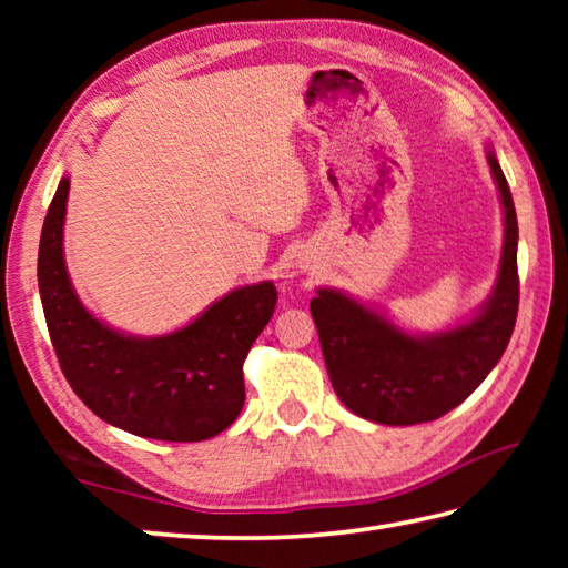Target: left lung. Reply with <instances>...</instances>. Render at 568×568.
<instances>
[{
  "label": "left lung",
  "instance_id": "8db88e82",
  "mask_svg": "<svg viewBox=\"0 0 568 568\" xmlns=\"http://www.w3.org/2000/svg\"><path fill=\"white\" fill-rule=\"evenodd\" d=\"M504 210V247L486 303L470 318L436 333H410L386 313L338 287L311 301L325 368L355 416L381 426L436 420L474 393L501 361L518 311V223L496 152L486 148Z\"/></svg>",
  "mask_w": 568,
  "mask_h": 568
}]
</instances>
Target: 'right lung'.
Masks as SVG:
<instances>
[{
  "label": "right lung",
  "instance_id": "obj_1",
  "mask_svg": "<svg viewBox=\"0 0 568 568\" xmlns=\"http://www.w3.org/2000/svg\"><path fill=\"white\" fill-rule=\"evenodd\" d=\"M70 178L47 210L37 281L44 321L72 390L94 416L155 440H207L233 423L245 403L243 363L273 318V281L235 287L197 318L165 335H130L84 307L64 263Z\"/></svg>",
  "mask_w": 568,
  "mask_h": 568
}]
</instances>
